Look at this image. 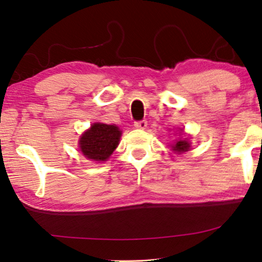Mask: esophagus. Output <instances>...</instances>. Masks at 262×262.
Returning <instances> with one entry per match:
<instances>
[{
  "instance_id": "esophagus-1",
  "label": "esophagus",
  "mask_w": 262,
  "mask_h": 262,
  "mask_svg": "<svg viewBox=\"0 0 262 262\" xmlns=\"http://www.w3.org/2000/svg\"><path fill=\"white\" fill-rule=\"evenodd\" d=\"M135 127L138 128V130H144V128L148 126V121L146 120H139V121H135Z\"/></svg>"
}]
</instances>
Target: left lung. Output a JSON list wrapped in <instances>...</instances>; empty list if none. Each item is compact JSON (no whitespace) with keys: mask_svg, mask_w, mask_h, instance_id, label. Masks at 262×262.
Returning a JSON list of instances; mask_svg holds the SVG:
<instances>
[{"mask_svg":"<svg viewBox=\"0 0 262 262\" xmlns=\"http://www.w3.org/2000/svg\"><path fill=\"white\" fill-rule=\"evenodd\" d=\"M188 148H189V143L188 141H186V139H179V141L173 145V150L179 152L187 151Z\"/></svg>","mask_w":262,"mask_h":262,"instance_id":"1","label":"left lung"}]
</instances>
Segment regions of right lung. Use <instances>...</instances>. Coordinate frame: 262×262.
<instances>
[{
  "mask_svg": "<svg viewBox=\"0 0 262 262\" xmlns=\"http://www.w3.org/2000/svg\"><path fill=\"white\" fill-rule=\"evenodd\" d=\"M118 126L95 123L80 138V149L87 159L106 161L112 155L120 139Z\"/></svg>",
  "mask_w": 262,
  "mask_h": 262,
  "instance_id": "add662e5",
  "label": "right lung"
}]
</instances>
